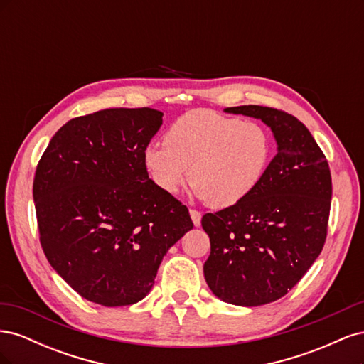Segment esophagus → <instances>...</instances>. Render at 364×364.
Segmentation results:
<instances>
[{"mask_svg":"<svg viewBox=\"0 0 364 364\" xmlns=\"http://www.w3.org/2000/svg\"><path fill=\"white\" fill-rule=\"evenodd\" d=\"M190 215L194 226H200V220H202V214L197 211V209H190Z\"/></svg>","mask_w":364,"mask_h":364,"instance_id":"obj_1","label":"esophagus"}]
</instances>
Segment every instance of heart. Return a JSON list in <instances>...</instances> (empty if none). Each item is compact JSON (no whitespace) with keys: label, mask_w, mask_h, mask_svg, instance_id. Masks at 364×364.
Wrapping results in <instances>:
<instances>
[{"label":"heart","mask_w":364,"mask_h":364,"mask_svg":"<svg viewBox=\"0 0 364 364\" xmlns=\"http://www.w3.org/2000/svg\"><path fill=\"white\" fill-rule=\"evenodd\" d=\"M272 156V136L257 121L197 109L174 121L164 144L144 150V165L162 191L176 194L190 179L199 199L229 208L258 188Z\"/></svg>","instance_id":"1"}]
</instances>
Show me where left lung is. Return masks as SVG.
Masks as SVG:
<instances>
[{
    "instance_id": "obj_1",
    "label": "left lung",
    "mask_w": 364,
    "mask_h": 364,
    "mask_svg": "<svg viewBox=\"0 0 364 364\" xmlns=\"http://www.w3.org/2000/svg\"><path fill=\"white\" fill-rule=\"evenodd\" d=\"M225 111L266 123L278 153L247 199L202 217L211 243L203 273L222 301L258 306L287 294L321 255L331 208V171L310 130L296 117L257 105Z\"/></svg>"
}]
</instances>
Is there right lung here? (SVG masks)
<instances>
[{"label":"right lung","instance_id":"1","mask_svg":"<svg viewBox=\"0 0 364 364\" xmlns=\"http://www.w3.org/2000/svg\"><path fill=\"white\" fill-rule=\"evenodd\" d=\"M150 107L77 117L50 141L33 181L39 240L85 299L132 305L167 250L193 229L188 208L149 178L144 150L162 124Z\"/></svg>","mask_w":364,"mask_h":364}]
</instances>
